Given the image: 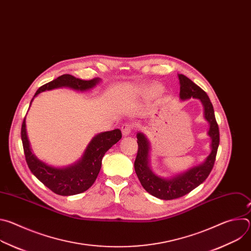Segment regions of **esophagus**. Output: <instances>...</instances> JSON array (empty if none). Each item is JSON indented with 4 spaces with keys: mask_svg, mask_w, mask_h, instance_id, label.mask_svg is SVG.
Segmentation results:
<instances>
[{
    "mask_svg": "<svg viewBox=\"0 0 251 251\" xmlns=\"http://www.w3.org/2000/svg\"><path fill=\"white\" fill-rule=\"evenodd\" d=\"M121 131H122L123 136H129L131 134V131H132V125L129 124V123L123 124L122 127H121Z\"/></svg>",
    "mask_w": 251,
    "mask_h": 251,
    "instance_id": "esophagus-1",
    "label": "esophagus"
}]
</instances>
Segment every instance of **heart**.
<instances>
[{
	"mask_svg": "<svg viewBox=\"0 0 251 251\" xmlns=\"http://www.w3.org/2000/svg\"><path fill=\"white\" fill-rule=\"evenodd\" d=\"M161 87L160 86H158V85H154V86H151V87H149L148 89H146V91H145V94H146V96H148V97H155V96H157L160 92H161Z\"/></svg>",
	"mask_w": 251,
	"mask_h": 251,
	"instance_id": "b5f03b06",
	"label": "heart"
}]
</instances>
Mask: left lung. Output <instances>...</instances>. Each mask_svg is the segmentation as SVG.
<instances>
[{"mask_svg":"<svg viewBox=\"0 0 251 251\" xmlns=\"http://www.w3.org/2000/svg\"><path fill=\"white\" fill-rule=\"evenodd\" d=\"M180 81V99L182 101L197 98L202 104L203 117L208 122L207 135L210 138V153L204 161L184 173L170 177L157 176L151 169L150 152L151 144L146 135L137 133L138 153L134 163L135 172L141 185L150 195L161 200H174L181 198L202 184L212 170L220 145V131L214 117L212 104L207 94L190 78L183 75H177Z\"/></svg>","mask_w":251,"mask_h":251,"instance_id":"left-lung-1","label":"left lung"}]
</instances>
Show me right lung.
<instances>
[{"label": "right lung", "mask_w": 251, "mask_h": 251, "mask_svg": "<svg viewBox=\"0 0 251 251\" xmlns=\"http://www.w3.org/2000/svg\"><path fill=\"white\" fill-rule=\"evenodd\" d=\"M100 81L101 79L98 77L82 80L70 75H63L40 87L31 99L29 107L34 97L46 90L68 87L77 91H87L95 87ZM21 136L26 164L38 180L59 196H74L85 192L93 185L100 172L105 153L121 139L122 134L119 129H115L95 135L88 143L81 158L75 164L62 168L50 166L32 153L26 135L25 118L22 125Z\"/></svg>", "instance_id": "right-lung-1"}]
</instances>
